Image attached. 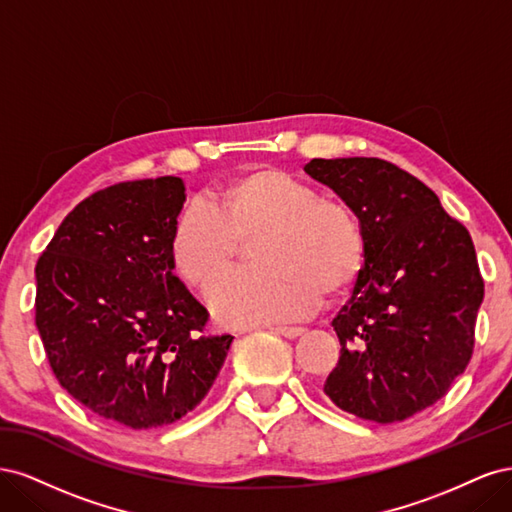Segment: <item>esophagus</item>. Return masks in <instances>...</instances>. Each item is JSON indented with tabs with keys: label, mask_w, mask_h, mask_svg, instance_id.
I'll return each instance as SVG.
<instances>
[{
	"label": "esophagus",
	"mask_w": 512,
	"mask_h": 512,
	"mask_svg": "<svg viewBox=\"0 0 512 512\" xmlns=\"http://www.w3.org/2000/svg\"><path fill=\"white\" fill-rule=\"evenodd\" d=\"M271 331L286 337V339H297L305 333V329H301V327H271Z\"/></svg>",
	"instance_id": "esophagus-1"
}]
</instances>
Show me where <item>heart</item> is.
Masks as SVG:
<instances>
[{"mask_svg": "<svg viewBox=\"0 0 512 512\" xmlns=\"http://www.w3.org/2000/svg\"><path fill=\"white\" fill-rule=\"evenodd\" d=\"M258 269L235 275L211 297L228 327H254L312 312L318 292L335 297L361 269L363 228L352 207L318 196L280 168L254 166L226 179L207 205L185 207L168 237L170 267L200 294L235 267L239 245L252 241Z\"/></svg>", "mask_w": 512, "mask_h": 512, "instance_id": "1", "label": "heart"}]
</instances>
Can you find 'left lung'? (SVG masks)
I'll return each mask as SVG.
<instances>
[{"label": "left lung", "mask_w": 512, "mask_h": 512, "mask_svg": "<svg viewBox=\"0 0 512 512\" xmlns=\"http://www.w3.org/2000/svg\"><path fill=\"white\" fill-rule=\"evenodd\" d=\"M305 173L352 207L365 267L333 318L342 344L324 393L365 421L436 404L466 371L485 284L470 232L423 181L380 158H316Z\"/></svg>", "instance_id": "1"}]
</instances>
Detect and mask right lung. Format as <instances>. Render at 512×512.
I'll list each match as a JSON object with an SVG mask.
<instances>
[{"instance_id": "right-lung-1", "label": "right lung", "mask_w": 512, "mask_h": 512, "mask_svg": "<svg viewBox=\"0 0 512 512\" xmlns=\"http://www.w3.org/2000/svg\"><path fill=\"white\" fill-rule=\"evenodd\" d=\"M179 177L115 183L59 224L36 265V327L64 389L132 429L179 421L218 378L232 335L175 275L170 228Z\"/></svg>"}]
</instances>
